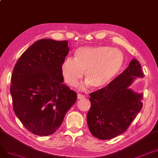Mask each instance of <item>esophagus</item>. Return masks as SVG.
Segmentation results:
<instances>
[{
    "label": "esophagus",
    "instance_id": "esophagus-1",
    "mask_svg": "<svg viewBox=\"0 0 158 158\" xmlns=\"http://www.w3.org/2000/svg\"><path fill=\"white\" fill-rule=\"evenodd\" d=\"M85 98V96L83 94H77V98L78 99H83Z\"/></svg>",
    "mask_w": 158,
    "mask_h": 158
}]
</instances>
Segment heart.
<instances>
[{"instance_id": "obj_1", "label": "heart", "mask_w": 158, "mask_h": 158, "mask_svg": "<svg viewBox=\"0 0 158 158\" xmlns=\"http://www.w3.org/2000/svg\"><path fill=\"white\" fill-rule=\"evenodd\" d=\"M124 55L121 50L108 46L81 47L76 50L75 59L68 57L62 64V73L65 83L77 85L83 72L86 81L93 87L108 84L123 67Z\"/></svg>"}]
</instances>
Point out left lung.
<instances>
[{
    "label": "left lung",
    "instance_id": "obj_1",
    "mask_svg": "<svg viewBox=\"0 0 158 158\" xmlns=\"http://www.w3.org/2000/svg\"><path fill=\"white\" fill-rule=\"evenodd\" d=\"M138 60L105 87L90 94V108L86 116L89 131L94 137L108 140L120 135L129 128L142 108L143 94L129 86L136 77H144Z\"/></svg>",
    "mask_w": 158,
    "mask_h": 158
}]
</instances>
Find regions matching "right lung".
Returning <instances> with one entry per match:
<instances>
[{
  "label": "right lung",
  "mask_w": 158,
  "mask_h": 158,
  "mask_svg": "<svg viewBox=\"0 0 158 158\" xmlns=\"http://www.w3.org/2000/svg\"><path fill=\"white\" fill-rule=\"evenodd\" d=\"M69 52L68 40L43 39L22 54L11 77L13 110L31 133L47 136L62 125L77 93L63 84L62 64Z\"/></svg>",
  "instance_id": "obj_1"
}]
</instances>
